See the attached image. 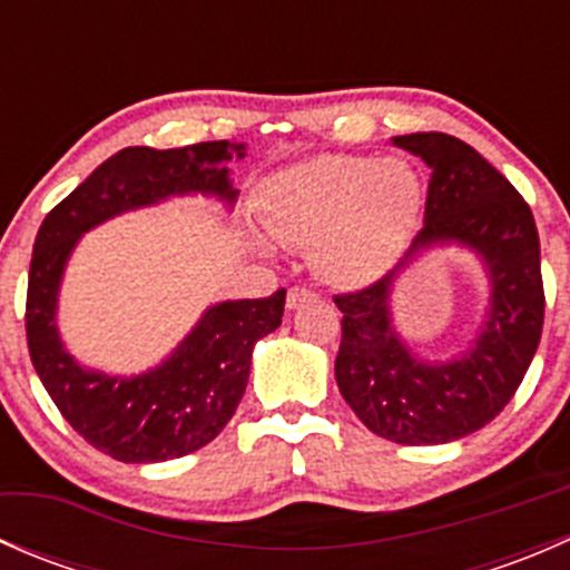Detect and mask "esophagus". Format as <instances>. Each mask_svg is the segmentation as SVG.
<instances>
[{
	"label": "esophagus",
	"instance_id": "34e87169",
	"mask_svg": "<svg viewBox=\"0 0 570 570\" xmlns=\"http://www.w3.org/2000/svg\"><path fill=\"white\" fill-rule=\"evenodd\" d=\"M312 301H317V292L308 289V286H292L289 295H286V308H301Z\"/></svg>",
	"mask_w": 570,
	"mask_h": 570
}]
</instances>
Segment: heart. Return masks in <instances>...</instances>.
<instances>
[{
  "instance_id": "b5f03b06",
  "label": "heart",
  "mask_w": 570,
  "mask_h": 570,
  "mask_svg": "<svg viewBox=\"0 0 570 570\" xmlns=\"http://www.w3.org/2000/svg\"><path fill=\"white\" fill-rule=\"evenodd\" d=\"M422 198V178L405 159L320 154L267 178L258 209L269 239L312 248L331 284L361 286L411 243Z\"/></svg>"
}]
</instances>
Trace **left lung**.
<instances>
[{"instance_id": "1", "label": "left lung", "mask_w": 570, "mask_h": 570, "mask_svg": "<svg viewBox=\"0 0 570 570\" xmlns=\"http://www.w3.org/2000/svg\"><path fill=\"white\" fill-rule=\"evenodd\" d=\"M430 168L424 226L392 273L336 295V383L355 416L396 444H446L485 428L513 400L543 331L540 239L530 204L469 142L444 131L394 137ZM474 249L492 281L483 331L450 362L416 360L391 325L395 275L433 244Z\"/></svg>"}]
</instances>
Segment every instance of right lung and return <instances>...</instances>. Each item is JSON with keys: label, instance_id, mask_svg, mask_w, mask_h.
I'll list each match as a JSON object with an SVG mask.
<instances>
[{"label": "right lung", "instance_id": "right-lung-1", "mask_svg": "<svg viewBox=\"0 0 570 570\" xmlns=\"http://www.w3.org/2000/svg\"><path fill=\"white\" fill-rule=\"evenodd\" d=\"M245 146L228 140L157 151L131 146L101 163L40 223L27 284V347L40 383L68 424L105 455L124 463H163L220 435L250 375L253 344L284 317L286 289L258 301L206 308L189 336L154 370L112 377L85 370L57 333V292L79 237L99 223L170 195L237 200L228 163Z\"/></svg>", "mask_w": 570, "mask_h": 570}]
</instances>
